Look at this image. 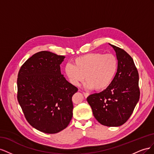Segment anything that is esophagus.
Segmentation results:
<instances>
[{
    "instance_id": "34e87169",
    "label": "esophagus",
    "mask_w": 154,
    "mask_h": 154,
    "mask_svg": "<svg viewBox=\"0 0 154 154\" xmlns=\"http://www.w3.org/2000/svg\"><path fill=\"white\" fill-rule=\"evenodd\" d=\"M83 94L85 97H87L88 96H89V94H88V93H87V92H83Z\"/></svg>"
}]
</instances>
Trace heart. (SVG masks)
Wrapping results in <instances>:
<instances>
[{
  "label": "heart",
  "instance_id": "obj_1",
  "mask_svg": "<svg viewBox=\"0 0 154 154\" xmlns=\"http://www.w3.org/2000/svg\"><path fill=\"white\" fill-rule=\"evenodd\" d=\"M73 63H68L64 68L70 83L78 86L85 77V86L96 91H103L110 85L118 68V59L112 54L88 53L74 59Z\"/></svg>",
  "mask_w": 154,
  "mask_h": 154
}]
</instances>
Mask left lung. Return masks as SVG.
<instances>
[{
    "instance_id": "1",
    "label": "left lung",
    "mask_w": 154,
    "mask_h": 154,
    "mask_svg": "<svg viewBox=\"0 0 154 154\" xmlns=\"http://www.w3.org/2000/svg\"><path fill=\"white\" fill-rule=\"evenodd\" d=\"M110 45L117 56V72L105 90L88 96L87 100L100 123L119 127L130 118L139 100V73L132 58L125 50Z\"/></svg>"
}]
</instances>
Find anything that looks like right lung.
Listing matches in <instances>:
<instances>
[{
    "instance_id": "add662e5",
    "label": "right lung",
    "mask_w": 154,
    "mask_h": 154,
    "mask_svg": "<svg viewBox=\"0 0 154 154\" xmlns=\"http://www.w3.org/2000/svg\"><path fill=\"white\" fill-rule=\"evenodd\" d=\"M65 58L40 51L27 59L18 74V103L27 122L44 133L62 131L72 117V97L78 89L61 74Z\"/></svg>"
}]
</instances>
